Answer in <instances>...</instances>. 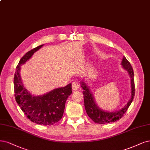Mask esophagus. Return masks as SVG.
<instances>
[{
    "mask_svg": "<svg viewBox=\"0 0 150 150\" xmlns=\"http://www.w3.org/2000/svg\"><path fill=\"white\" fill-rule=\"evenodd\" d=\"M79 84L77 82H74L73 84H72V88H73V90L76 91L79 89Z\"/></svg>",
    "mask_w": 150,
    "mask_h": 150,
    "instance_id": "34e87169",
    "label": "esophagus"
}]
</instances>
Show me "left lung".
<instances>
[{"mask_svg": "<svg viewBox=\"0 0 150 150\" xmlns=\"http://www.w3.org/2000/svg\"><path fill=\"white\" fill-rule=\"evenodd\" d=\"M121 65L122 68L128 72V75L131 79L130 99L127 102V104L122 109L116 110L115 112H107L102 110V108L97 105V103L94 100V96H93L88 86L87 85L84 81H81L80 82L81 87L84 90L83 94L86 111L88 116L96 123L105 124V123H111L120 119L123 115L125 114V113L127 112L129 106L130 105L133 100L134 96H135V84H134L133 70L130 63H129L125 56L123 57Z\"/></svg>", "mask_w": 150, "mask_h": 150, "instance_id": "left-lung-1", "label": "left lung"}]
</instances>
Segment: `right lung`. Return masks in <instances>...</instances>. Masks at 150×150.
Here are the masks:
<instances>
[{
	"label": "right lung",
	"mask_w": 150,
	"mask_h": 150,
	"mask_svg": "<svg viewBox=\"0 0 150 150\" xmlns=\"http://www.w3.org/2000/svg\"><path fill=\"white\" fill-rule=\"evenodd\" d=\"M43 45L28 51L20 60L14 76V92L17 103L30 120L39 125H51L63 117L66 101L72 94L71 84L43 95L34 96L24 87L20 74L21 66Z\"/></svg>",
	"instance_id": "right-lung-1"
}]
</instances>
